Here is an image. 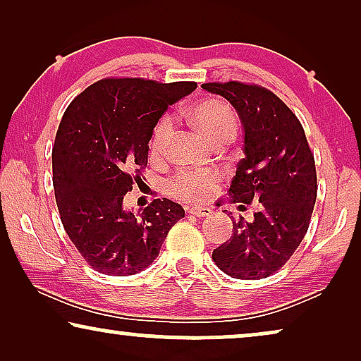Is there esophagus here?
Listing matches in <instances>:
<instances>
[{
	"label": "esophagus",
	"mask_w": 361,
	"mask_h": 361,
	"mask_svg": "<svg viewBox=\"0 0 361 361\" xmlns=\"http://www.w3.org/2000/svg\"><path fill=\"white\" fill-rule=\"evenodd\" d=\"M187 214L195 216H209L212 214V210L209 207H189V209H187Z\"/></svg>",
	"instance_id": "1"
}]
</instances>
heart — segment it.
Instances as JSON below:
<instances>
[{
	"mask_svg": "<svg viewBox=\"0 0 361 361\" xmlns=\"http://www.w3.org/2000/svg\"><path fill=\"white\" fill-rule=\"evenodd\" d=\"M187 118L212 145L221 147L228 145L238 133V120L228 103L220 98H204L187 110ZM172 121L164 115L156 121L149 137V154L152 159H162L169 149ZM220 177L214 172L180 171L166 184L167 194L176 199L204 204L216 192Z\"/></svg>",
	"mask_w": 361,
	"mask_h": 361,
	"instance_id": "heart-1",
	"label": "heart"
}]
</instances>
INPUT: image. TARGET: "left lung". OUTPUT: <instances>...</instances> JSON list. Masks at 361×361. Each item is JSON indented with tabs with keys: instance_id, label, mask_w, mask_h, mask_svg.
Instances as JSON below:
<instances>
[{
	"instance_id": "8db88e82",
	"label": "left lung",
	"mask_w": 361,
	"mask_h": 361,
	"mask_svg": "<svg viewBox=\"0 0 361 361\" xmlns=\"http://www.w3.org/2000/svg\"><path fill=\"white\" fill-rule=\"evenodd\" d=\"M202 88L226 98L245 130V157L231 180V202H259L253 221L233 220V235L212 259L231 278H268L307 233L317 197L314 152L298 116L268 88L243 82Z\"/></svg>"
}]
</instances>
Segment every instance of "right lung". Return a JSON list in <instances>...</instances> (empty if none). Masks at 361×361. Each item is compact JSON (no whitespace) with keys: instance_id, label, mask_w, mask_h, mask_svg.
<instances>
[{"instance_id":"right-lung-1","label":"right lung","mask_w":361,"mask_h":361,"mask_svg":"<svg viewBox=\"0 0 361 361\" xmlns=\"http://www.w3.org/2000/svg\"><path fill=\"white\" fill-rule=\"evenodd\" d=\"M195 88V82L103 78L63 113L52 149L57 209L68 238L98 273L147 268L185 215L169 199H154L135 215L123 209V197L141 182L156 121Z\"/></svg>"}]
</instances>
